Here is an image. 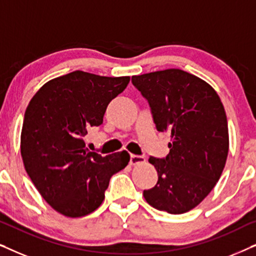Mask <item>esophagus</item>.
<instances>
[{
	"instance_id": "1",
	"label": "esophagus",
	"mask_w": 256,
	"mask_h": 256,
	"mask_svg": "<svg viewBox=\"0 0 256 256\" xmlns=\"http://www.w3.org/2000/svg\"><path fill=\"white\" fill-rule=\"evenodd\" d=\"M144 162H146V158L143 156L130 155V164H132V166H136V164L144 163Z\"/></svg>"
}]
</instances>
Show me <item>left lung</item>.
<instances>
[{"mask_svg": "<svg viewBox=\"0 0 256 256\" xmlns=\"http://www.w3.org/2000/svg\"><path fill=\"white\" fill-rule=\"evenodd\" d=\"M158 132L171 134L166 158L150 157L157 184L143 191L149 205L182 214L200 204L222 176L228 155L225 108L211 85L180 68L132 76Z\"/></svg>", "mask_w": 256, "mask_h": 256, "instance_id": "1", "label": "left lung"}]
</instances>
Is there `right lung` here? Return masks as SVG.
Segmentation results:
<instances>
[{"label":"right lung","mask_w":256,"mask_h":256,"mask_svg":"<svg viewBox=\"0 0 256 256\" xmlns=\"http://www.w3.org/2000/svg\"><path fill=\"white\" fill-rule=\"evenodd\" d=\"M129 80L74 71L48 82L28 104L20 134L24 168L45 202L62 216L96 211L110 177L130 160L126 150L104 157L88 152L84 141Z\"/></svg>","instance_id":"obj_1"}]
</instances>
